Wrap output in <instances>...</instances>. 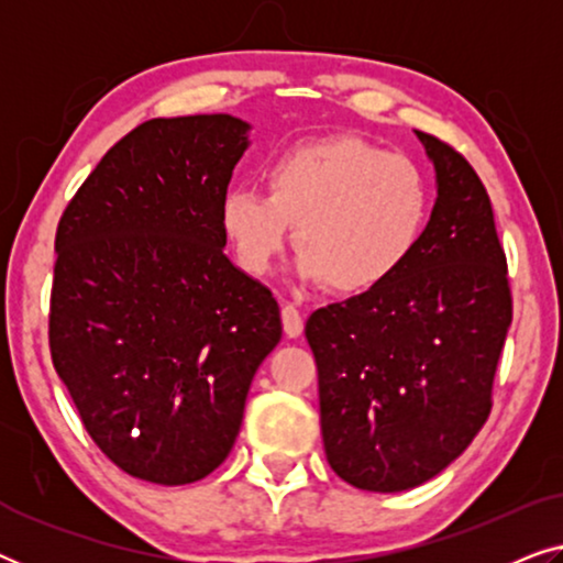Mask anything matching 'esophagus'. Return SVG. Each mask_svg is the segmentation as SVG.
<instances>
[{
  "label": "esophagus",
  "mask_w": 563,
  "mask_h": 563,
  "mask_svg": "<svg viewBox=\"0 0 563 563\" xmlns=\"http://www.w3.org/2000/svg\"><path fill=\"white\" fill-rule=\"evenodd\" d=\"M282 322H284V333H287L289 338L302 335L305 318H302V312H299L291 302H284L282 305Z\"/></svg>",
  "instance_id": "esophagus-1"
}]
</instances>
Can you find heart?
<instances>
[{
	"instance_id": "heart-1",
	"label": "heart",
	"mask_w": 563,
	"mask_h": 563,
	"mask_svg": "<svg viewBox=\"0 0 563 563\" xmlns=\"http://www.w3.org/2000/svg\"><path fill=\"white\" fill-rule=\"evenodd\" d=\"M268 195L233 187L220 222L245 274L268 276L295 225L297 274L338 295H364L402 272L430 222V184L402 153L353 135L282 151L266 168Z\"/></svg>"
}]
</instances>
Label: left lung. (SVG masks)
Returning <instances> with one entry per match:
<instances>
[{
    "label": "left lung",
    "instance_id": "left-lung-1",
    "mask_svg": "<svg viewBox=\"0 0 563 563\" xmlns=\"http://www.w3.org/2000/svg\"><path fill=\"white\" fill-rule=\"evenodd\" d=\"M418 137L438 191L418 253L379 289L320 307L305 325L328 464L368 492L418 487L466 451L489 418L512 322L487 189L451 145Z\"/></svg>",
    "mask_w": 563,
    "mask_h": 563
}]
</instances>
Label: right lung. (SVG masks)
Segmentation results:
<instances>
[{"label":"right lung","instance_id":"1","mask_svg":"<svg viewBox=\"0 0 563 563\" xmlns=\"http://www.w3.org/2000/svg\"><path fill=\"white\" fill-rule=\"evenodd\" d=\"M249 133L233 114L143 122L58 222L53 366L87 433L137 479L212 474L282 341L272 289L222 251L220 205Z\"/></svg>","mask_w":563,"mask_h":563}]
</instances>
